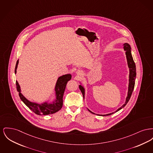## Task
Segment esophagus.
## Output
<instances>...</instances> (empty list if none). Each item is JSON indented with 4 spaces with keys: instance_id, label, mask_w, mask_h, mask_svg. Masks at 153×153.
Instances as JSON below:
<instances>
[{
    "instance_id": "obj_1",
    "label": "esophagus",
    "mask_w": 153,
    "mask_h": 153,
    "mask_svg": "<svg viewBox=\"0 0 153 153\" xmlns=\"http://www.w3.org/2000/svg\"><path fill=\"white\" fill-rule=\"evenodd\" d=\"M76 73H77V75H81V74H82V72H81V71H77V72H76Z\"/></svg>"
}]
</instances>
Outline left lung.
Returning <instances> with one entry per match:
<instances>
[{"mask_svg":"<svg viewBox=\"0 0 153 153\" xmlns=\"http://www.w3.org/2000/svg\"><path fill=\"white\" fill-rule=\"evenodd\" d=\"M123 48L124 50V51H126V61H127V64H128V66L129 68V80H128V92H127V97L126 98V102L125 103L122 105L120 108H118L116 111H115L113 113H110L108 114H97L98 116H109V115H111L112 114L116 113L118 111H119L120 110H121L122 108H124L126 106V105L127 104V103L128 102V101L129 100V99L131 98V95L132 94V92L134 89V87H135V79H136V65H135L134 61L133 59L132 54H131V48L130 45L126 43L123 45ZM80 85H79V88L82 92L83 98L84 99L85 98V88L82 85L81 82H80ZM87 109L88 110V111L91 112L92 114H95L94 113L92 112L90 110H89L88 108Z\"/></svg>","mask_w":153,"mask_h":153,"instance_id":"obj_1","label":"left lung"}]
</instances>
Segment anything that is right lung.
Here are the masks:
<instances>
[{
    "label": "right lung",
    "mask_w": 153,
    "mask_h": 153,
    "mask_svg": "<svg viewBox=\"0 0 153 153\" xmlns=\"http://www.w3.org/2000/svg\"><path fill=\"white\" fill-rule=\"evenodd\" d=\"M19 59L17 60L16 68L15 74L17 73V69L18 67ZM72 79L71 74H66L62 75L58 78L54 88V99L52 101L47 100L42 103H38L29 101L21 93V87L16 81L17 90L19 92V96L21 100L25 104V105L29 108L32 111L37 115H48L54 114L58 111L63 106V96L64 91L66 88L68 81Z\"/></svg>",
    "instance_id": "obj_1"
}]
</instances>
